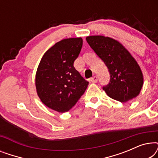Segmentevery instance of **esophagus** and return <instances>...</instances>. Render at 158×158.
Wrapping results in <instances>:
<instances>
[{
  "instance_id": "esophagus-1",
  "label": "esophagus",
  "mask_w": 158,
  "mask_h": 158,
  "mask_svg": "<svg viewBox=\"0 0 158 158\" xmlns=\"http://www.w3.org/2000/svg\"><path fill=\"white\" fill-rule=\"evenodd\" d=\"M90 81L93 82V83H97V82H98V77H97L96 76H94L90 78Z\"/></svg>"
}]
</instances>
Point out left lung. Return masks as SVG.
<instances>
[{"label": "left lung", "instance_id": "8db88e82", "mask_svg": "<svg viewBox=\"0 0 158 158\" xmlns=\"http://www.w3.org/2000/svg\"><path fill=\"white\" fill-rule=\"evenodd\" d=\"M86 41L109 70L110 81L103 87L108 96L122 103L137 97L143 75L128 50L116 40L103 36H90Z\"/></svg>", "mask_w": 158, "mask_h": 158}]
</instances>
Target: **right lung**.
Returning <instances> with one entry per match:
<instances>
[{
    "mask_svg": "<svg viewBox=\"0 0 158 158\" xmlns=\"http://www.w3.org/2000/svg\"><path fill=\"white\" fill-rule=\"evenodd\" d=\"M83 46L82 38L56 43L43 56L36 73V92L49 109L64 113L81 98L88 82L73 66Z\"/></svg>",
    "mask_w": 158,
    "mask_h": 158,
    "instance_id": "1",
    "label": "right lung"
}]
</instances>
